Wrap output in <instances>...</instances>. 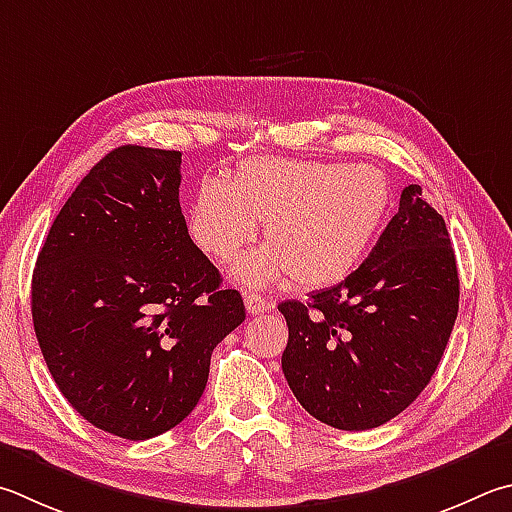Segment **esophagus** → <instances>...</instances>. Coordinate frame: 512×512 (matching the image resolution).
<instances>
[{
  "instance_id": "34e87169",
  "label": "esophagus",
  "mask_w": 512,
  "mask_h": 512,
  "mask_svg": "<svg viewBox=\"0 0 512 512\" xmlns=\"http://www.w3.org/2000/svg\"><path fill=\"white\" fill-rule=\"evenodd\" d=\"M244 302H246V311H248L250 315H259V313H264V311L268 309V302L264 300L262 295L248 293V295L244 297Z\"/></svg>"
}]
</instances>
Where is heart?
I'll return each mask as SVG.
<instances>
[{
	"mask_svg": "<svg viewBox=\"0 0 512 512\" xmlns=\"http://www.w3.org/2000/svg\"><path fill=\"white\" fill-rule=\"evenodd\" d=\"M389 181L371 163L250 156L228 181L208 176L185 215L190 239L217 262H230L264 224L268 246L241 259L235 275L268 286L293 275L304 288L338 284L356 268L383 224Z\"/></svg>",
	"mask_w": 512,
	"mask_h": 512,
	"instance_id": "1",
	"label": "heart"
}]
</instances>
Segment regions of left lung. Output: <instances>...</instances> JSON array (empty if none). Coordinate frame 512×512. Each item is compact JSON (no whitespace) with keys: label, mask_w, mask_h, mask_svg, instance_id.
Masks as SVG:
<instances>
[{"label":"left lung","mask_w":512,"mask_h":512,"mask_svg":"<svg viewBox=\"0 0 512 512\" xmlns=\"http://www.w3.org/2000/svg\"><path fill=\"white\" fill-rule=\"evenodd\" d=\"M282 369L300 405L338 430H371L430 383L459 311V273L443 217L401 192L398 212L347 280L288 300Z\"/></svg>","instance_id":"8db88e82"}]
</instances>
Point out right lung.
I'll return each mask as SVG.
<instances>
[{
  "label": "right lung",
  "mask_w": 512,
  "mask_h": 512,
  "mask_svg": "<svg viewBox=\"0 0 512 512\" xmlns=\"http://www.w3.org/2000/svg\"><path fill=\"white\" fill-rule=\"evenodd\" d=\"M181 152L123 145L98 161L37 255L31 313L55 385L85 421L145 441L179 425L244 300L194 246Z\"/></svg>",
  "instance_id": "obj_1"
}]
</instances>
